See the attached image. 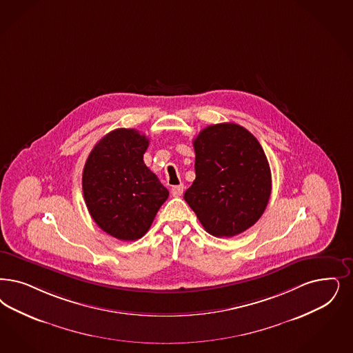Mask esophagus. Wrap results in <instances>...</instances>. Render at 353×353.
<instances>
[{
	"instance_id": "obj_1",
	"label": "esophagus",
	"mask_w": 353,
	"mask_h": 353,
	"mask_svg": "<svg viewBox=\"0 0 353 353\" xmlns=\"http://www.w3.org/2000/svg\"><path fill=\"white\" fill-rule=\"evenodd\" d=\"M183 185H177V186H173L170 189V194L173 195V196H180V195H183Z\"/></svg>"
}]
</instances>
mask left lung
<instances>
[{
	"mask_svg": "<svg viewBox=\"0 0 353 353\" xmlns=\"http://www.w3.org/2000/svg\"><path fill=\"white\" fill-rule=\"evenodd\" d=\"M195 180L183 199L210 234L232 237L256 224L271 194V170L256 137L237 123L207 126L193 141Z\"/></svg>",
	"mask_w": 353,
	"mask_h": 353,
	"instance_id": "1",
	"label": "left lung"
}]
</instances>
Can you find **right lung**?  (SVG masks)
I'll list each match as a JSON object with an SVG mask.
<instances>
[{
  "label": "right lung",
  "mask_w": 353,
  "mask_h": 353,
  "mask_svg": "<svg viewBox=\"0 0 353 353\" xmlns=\"http://www.w3.org/2000/svg\"><path fill=\"white\" fill-rule=\"evenodd\" d=\"M147 147L145 134L116 129L85 160L82 188L88 212L103 231L122 241L141 239L170 195L143 161Z\"/></svg>",
  "instance_id": "obj_1"
}]
</instances>
